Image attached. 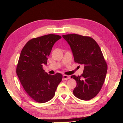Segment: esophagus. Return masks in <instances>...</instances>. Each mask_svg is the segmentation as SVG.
<instances>
[{
	"instance_id": "esophagus-1",
	"label": "esophagus",
	"mask_w": 123,
	"mask_h": 123,
	"mask_svg": "<svg viewBox=\"0 0 123 123\" xmlns=\"http://www.w3.org/2000/svg\"><path fill=\"white\" fill-rule=\"evenodd\" d=\"M70 79V77L68 75H64L62 76V80H67Z\"/></svg>"
}]
</instances>
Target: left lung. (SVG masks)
Here are the masks:
<instances>
[{
  "instance_id": "left-lung-1",
  "label": "left lung",
  "mask_w": 123,
  "mask_h": 123,
  "mask_svg": "<svg viewBox=\"0 0 123 123\" xmlns=\"http://www.w3.org/2000/svg\"><path fill=\"white\" fill-rule=\"evenodd\" d=\"M70 45L74 62L84 65L83 74L72 75L76 81L73 91L76 98L88 100L94 98L101 89L107 71V65L98 43L92 38L79 34L62 35Z\"/></svg>"
}]
</instances>
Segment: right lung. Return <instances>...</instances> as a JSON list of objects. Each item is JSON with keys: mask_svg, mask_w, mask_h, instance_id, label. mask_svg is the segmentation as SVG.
Returning <instances> with one entry per match:
<instances>
[{"mask_svg": "<svg viewBox=\"0 0 123 123\" xmlns=\"http://www.w3.org/2000/svg\"><path fill=\"white\" fill-rule=\"evenodd\" d=\"M62 37L48 34L30 40L22 49L16 73L24 90L35 101L43 103L52 98L62 79L59 73H47L43 68L47 64L54 44Z\"/></svg>", "mask_w": 123, "mask_h": 123, "instance_id": "1", "label": "right lung"}]
</instances>
